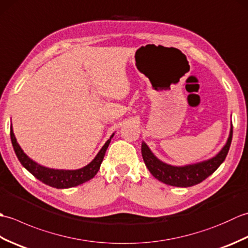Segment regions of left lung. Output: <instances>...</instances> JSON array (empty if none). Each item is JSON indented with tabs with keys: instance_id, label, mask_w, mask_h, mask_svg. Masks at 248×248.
Here are the masks:
<instances>
[{
	"instance_id": "8db88e82",
	"label": "left lung",
	"mask_w": 248,
	"mask_h": 248,
	"mask_svg": "<svg viewBox=\"0 0 248 248\" xmlns=\"http://www.w3.org/2000/svg\"><path fill=\"white\" fill-rule=\"evenodd\" d=\"M232 140V125L227 143L214 157L186 166H171L163 163L152 154L149 147L141 143V155L151 175L157 180L171 186L188 187L202 182L217 170L225 161Z\"/></svg>"
}]
</instances>
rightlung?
<instances>
[{
	"mask_svg": "<svg viewBox=\"0 0 248 248\" xmlns=\"http://www.w3.org/2000/svg\"><path fill=\"white\" fill-rule=\"evenodd\" d=\"M114 136L112 134L109 140H108L107 143L98 152L96 157L89 163L85 167L80 168V170H52V168H48L45 166H41L37 164L31 159L26 155L23 150L21 149V147L17 143V140L15 138L13 128H10V139H12V144L14 147L15 154L17 155L18 160L20 161L21 164L25 167L31 175L35 178L38 179L41 182H44L46 186H50L52 187L56 188H69L72 186H80V184L91 180L96 173L98 172L100 165L103 161V157L105 155V151H107L108 147L110 143V140Z\"/></svg>",
	"mask_w": 248,
	"mask_h": 248,
	"instance_id": "add662e5",
	"label": "right lung"
}]
</instances>
